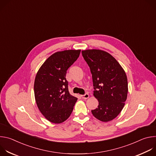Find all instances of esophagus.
<instances>
[{
	"mask_svg": "<svg viewBox=\"0 0 156 156\" xmlns=\"http://www.w3.org/2000/svg\"><path fill=\"white\" fill-rule=\"evenodd\" d=\"M89 97H90V95H89L88 93H86V94H84V95H81V98H82L83 99H87Z\"/></svg>",
	"mask_w": 156,
	"mask_h": 156,
	"instance_id": "1",
	"label": "esophagus"
}]
</instances>
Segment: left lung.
Here are the masks:
<instances>
[{
    "label": "left lung",
    "mask_w": 156,
    "mask_h": 156,
    "mask_svg": "<svg viewBox=\"0 0 156 156\" xmlns=\"http://www.w3.org/2000/svg\"><path fill=\"white\" fill-rule=\"evenodd\" d=\"M92 74L94 96L98 100L93 115L102 122L114 119L127 98L128 81L121 65L108 53L97 49L82 51Z\"/></svg>",
    "instance_id": "1"
}]
</instances>
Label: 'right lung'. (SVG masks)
<instances>
[{
  "mask_svg": "<svg viewBox=\"0 0 156 156\" xmlns=\"http://www.w3.org/2000/svg\"><path fill=\"white\" fill-rule=\"evenodd\" d=\"M80 50L57 52L50 56L37 72L34 96L41 114L51 122L60 123L71 115L77 98L69 91L68 69L78 58Z\"/></svg>",
  "mask_w": 156,
  "mask_h": 156,
  "instance_id": "obj_1",
  "label": "right lung"
}]
</instances>
